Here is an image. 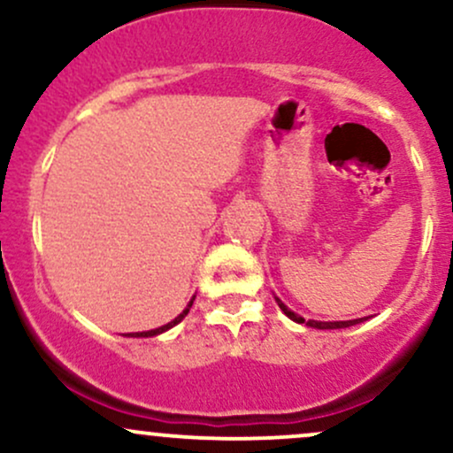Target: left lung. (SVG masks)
I'll return each instance as SVG.
<instances>
[{"mask_svg": "<svg viewBox=\"0 0 453 453\" xmlns=\"http://www.w3.org/2000/svg\"><path fill=\"white\" fill-rule=\"evenodd\" d=\"M274 300H277L279 309L283 311V313L288 315L289 319H294L296 324H306V326H311V327H317V330H336V327H349V326H356V324H360V321L366 319V317H362V319H349V321H315V319H309V321H306L304 317L296 315L294 311H289L288 306H285L283 303H280V300L277 298V296H274Z\"/></svg>", "mask_w": 453, "mask_h": 453, "instance_id": "obj_1", "label": "left lung"}]
</instances>
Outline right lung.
I'll return each mask as SVG.
<instances>
[{"label": "right lung", "instance_id": "1", "mask_svg": "<svg viewBox=\"0 0 453 453\" xmlns=\"http://www.w3.org/2000/svg\"><path fill=\"white\" fill-rule=\"evenodd\" d=\"M194 300H196V296H194V298H191V303L187 304V309L183 311V313H180L179 317H174V319L170 321V324H165V326H161V327H155V330H149V332H134V334H127V336H136V339H140V336H142V339H149V336H157V334H161V332L170 330V327L179 324V321H183V317L189 313V309H191V304H194Z\"/></svg>", "mask_w": 453, "mask_h": 453}]
</instances>
